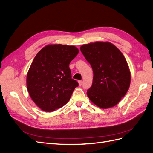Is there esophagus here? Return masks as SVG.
I'll use <instances>...</instances> for the list:
<instances>
[{"mask_svg":"<svg viewBox=\"0 0 153 153\" xmlns=\"http://www.w3.org/2000/svg\"><path fill=\"white\" fill-rule=\"evenodd\" d=\"M82 84H83V82H82V80H79V81H78V84H79L80 86H81V85H82Z\"/></svg>","mask_w":153,"mask_h":153,"instance_id":"1","label":"esophagus"}]
</instances>
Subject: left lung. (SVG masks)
Wrapping results in <instances>:
<instances>
[{
    "label": "left lung",
    "mask_w": 153,
    "mask_h": 153,
    "mask_svg": "<svg viewBox=\"0 0 153 153\" xmlns=\"http://www.w3.org/2000/svg\"><path fill=\"white\" fill-rule=\"evenodd\" d=\"M80 50L94 74L92 86L87 91L89 98L101 108L116 105L130 85V71L123 54L109 42L84 45Z\"/></svg>",
    "instance_id": "left-lung-1"
}]
</instances>
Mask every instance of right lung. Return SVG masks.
<instances>
[{
    "label": "right lung",
    "mask_w": 153,
    "mask_h": 153,
    "mask_svg": "<svg viewBox=\"0 0 153 153\" xmlns=\"http://www.w3.org/2000/svg\"><path fill=\"white\" fill-rule=\"evenodd\" d=\"M78 52L74 46L48 45L34 57L27 75V90L45 112H53L66 105L78 86L69 67Z\"/></svg>",
    "instance_id": "1"
}]
</instances>
